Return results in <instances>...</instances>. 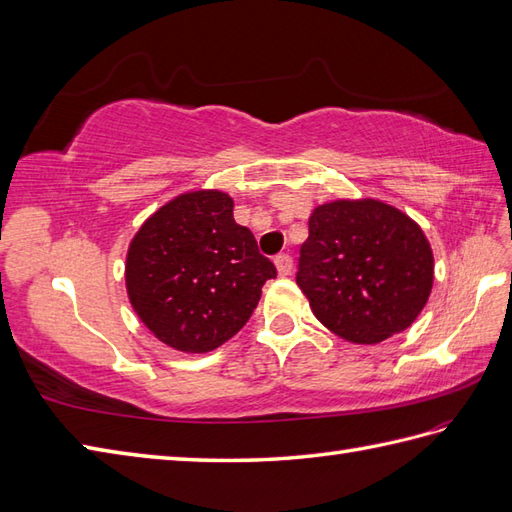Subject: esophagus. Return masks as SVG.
Segmentation results:
<instances>
[{"instance_id":"34e87169","label":"esophagus","mask_w":512,"mask_h":512,"mask_svg":"<svg viewBox=\"0 0 512 512\" xmlns=\"http://www.w3.org/2000/svg\"><path fill=\"white\" fill-rule=\"evenodd\" d=\"M273 263H276V269L280 276H289V273L293 271V258L289 254H278L276 258H273Z\"/></svg>"}]
</instances>
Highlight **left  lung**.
<instances>
[{"label":"left lung","instance_id":"obj_1","mask_svg":"<svg viewBox=\"0 0 512 512\" xmlns=\"http://www.w3.org/2000/svg\"><path fill=\"white\" fill-rule=\"evenodd\" d=\"M432 249L417 223L378 199L313 210L299 247L297 284L315 317L352 343L404 332L426 306Z\"/></svg>","mask_w":512,"mask_h":512}]
</instances>
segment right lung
<instances>
[{
  "mask_svg": "<svg viewBox=\"0 0 512 512\" xmlns=\"http://www.w3.org/2000/svg\"><path fill=\"white\" fill-rule=\"evenodd\" d=\"M232 197L184 193L149 217L130 243V304L158 341L204 354L239 332L276 267L234 221Z\"/></svg>",
  "mask_w": 512,
  "mask_h": 512,
  "instance_id": "1",
  "label": "right lung"
}]
</instances>
